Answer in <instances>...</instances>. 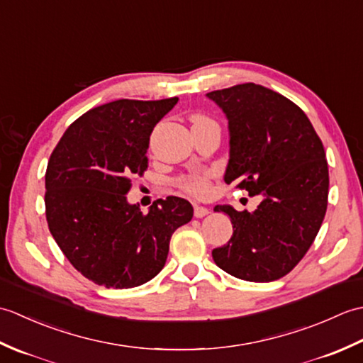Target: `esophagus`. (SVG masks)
Returning a JSON list of instances; mask_svg holds the SVG:
<instances>
[{
  "mask_svg": "<svg viewBox=\"0 0 363 363\" xmlns=\"http://www.w3.org/2000/svg\"><path fill=\"white\" fill-rule=\"evenodd\" d=\"M194 213H195V217H196V218H203V217H206V215H209V209H207V207H204V206H198V204H195Z\"/></svg>",
  "mask_w": 363,
  "mask_h": 363,
  "instance_id": "esophagus-1",
  "label": "esophagus"
}]
</instances>
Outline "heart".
Listing matches in <instances>:
<instances>
[{
    "label": "heart",
    "instance_id": "obj_1",
    "mask_svg": "<svg viewBox=\"0 0 363 363\" xmlns=\"http://www.w3.org/2000/svg\"><path fill=\"white\" fill-rule=\"evenodd\" d=\"M194 125H198V123H207L212 121L211 118H207L206 115L196 113L194 115ZM211 181H212V172H196V173H190L186 176H181L177 179V187H179L182 191H186L190 196H196L201 198L209 194L211 190Z\"/></svg>",
    "mask_w": 363,
    "mask_h": 363
}]
</instances>
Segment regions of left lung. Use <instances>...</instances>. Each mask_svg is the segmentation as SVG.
I'll return each instance as SVG.
<instances>
[{
  "label": "left lung",
  "instance_id": "obj_1",
  "mask_svg": "<svg viewBox=\"0 0 363 363\" xmlns=\"http://www.w3.org/2000/svg\"><path fill=\"white\" fill-rule=\"evenodd\" d=\"M226 113V184L251 196L254 212L217 206L233 223L228 245L212 251L221 269L238 279H281L309 251L328 209L326 152L299 107L274 90L246 82L207 94Z\"/></svg>",
  "mask_w": 363,
  "mask_h": 363
}]
</instances>
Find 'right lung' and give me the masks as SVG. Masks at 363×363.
I'll return each mask as SVG.
<instances>
[{
    "label": "right lung",
    "mask_w": 363,
    "mask_h": 363,
    "mask_svg": "<svg viewBox=\"0 0 363 363\" xmlns=\"http://www.w3.org/2000/svg\"><path fill=\"white\" fill-rule=\"evenodd\" d=\"M177 98L117 99L94 107L64 133L45 174L50 233L78 272L107 289L151 281L165 265L169 238L194 217L187 199H157L143 213L129 204L130 177L148 168L154 126Z\"/></svg>",
    "instance_id": "obj_1"
}]
</instances>
